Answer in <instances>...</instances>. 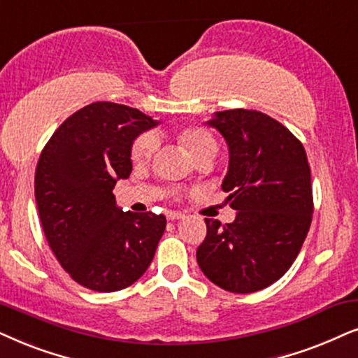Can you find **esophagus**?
I'll return each instance as SVG.
<instances>
[{
	"label": "esophagus",
	"mask_w": 358,
	"mask_h": 358,
	"mask_svg": "<svg viewBox=\"0 0 358 358\" xmlns=\"http://www.w3.org/2000/svg\"><path fill=\"white\" fill-rule=\"evenodd\" d=\"M166 218L171 220V221L182 220L183 215H182V213H178V211H169V213H166Z\"/></svg>",
	"instance_id": "esophagus-1"
}]
</instances>
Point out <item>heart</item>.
I'll return each mask as SVG.
<instances>
[{"label":"heart","mask_w":358,"mask_h":358,"mask_svg":"<svg viewBox=\"0 0 358 358\" xmlns=\"http://www.w3.org/2000/svg\"><path fill=\"white\" fill-rule=\"evenodd\" d=\"M176 138L192 155L196 158L198 162L210 160V158L216 153L218 143H216L215 135L205 127L189 125L183 127L176 132ZM158 147L157 135L152 132H145L138 135L134 140L132 147H130V157L132 162L138 166H147L152 162L153 155H155Z\"/></svg>","instance_id":"b5f03b06"}]
</instances>
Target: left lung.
Here are the masks:
<instances>
[{
    "mask_svg": "<svg viewBox=\"0 0 358 358\" xmlns=\"http://www.w3.org/2000/svg\"><path fill=\"white\" fill-rule=\"evenodd\" d=\"M208 125L228 143L221 188L238 213L228 224L205 218L198 266L224 291H261L287 273L310 228L314 201L306 150L286 127L257 110L216 112Z\"/></svg>",
    "mask_w": 358,
    "mask_h": 358,
    "instance_id": "obj_1",
    "label": "left lung"
}]
</instances>
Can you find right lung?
<instances>
[{
  "instance_id": "right-lung-1",
  "label": "right lung",
  "mask_w": 358,
  "mask_h": 358,
  "mask_svg": "<svg viewBox=\"0 0 358 358\" xmlns=\"http://www.w3.org/2000/svg\"><path fill=\"white\" fill-rule=\"evenodd\" d=\"M157 120L137 108L94 102L59 125L41 152L34 194L59 264L80 286L115 292L148 269L166 220L122 211L112 193L132 171L130 147Z\"/></svg>"
}]
</instances>
